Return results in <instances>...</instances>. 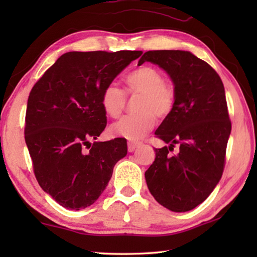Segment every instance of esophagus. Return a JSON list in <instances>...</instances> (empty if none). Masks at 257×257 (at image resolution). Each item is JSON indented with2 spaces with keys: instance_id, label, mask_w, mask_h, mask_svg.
<instances>
[{
  "instance_id": "34e87169",
  "label": "esophagus",
  "mask_w": 257,
  "mask_h": 257,
  "mask_svg": "<svg viewBox=\"0 0 257 257\" xmlns=\"http://www.w3.org/2000/svg\"><path fill=\"white\" fill-rule=\"evenodd\" d=\"M139 145H141V144H139V143H137V142H128V151L134 152Z\"/></svg>"
}]
</instances>
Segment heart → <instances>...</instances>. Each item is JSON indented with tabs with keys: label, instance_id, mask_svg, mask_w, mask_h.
Here are the masks:
<instances>
[{
	"label": "heart",
	"instance_id": "heart-1",
	"mask_svg": "<svg viewBox=\"0 0 257 257\" xmlns=\"http://www.w3.org/2000/svg\"><path fill=\"white\" fill-rule=\"evenodd\" d=\"M125 85L130 94H141L138 102V114L127 115L113 123L110 132L115 137L138 141L153 129L155 115L164 119L170 114L176 102L175 88L164 81L158 69L141 67L129 73ZM127 96L120 87L111 82L104 88L101 104L104 112L111 118H118L125 106Z\"/></svg>",
	"mask_w": 257,
	"mask_h": 257
}]
</instances>
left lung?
<instances>
[{"mask_svg":"<svg viewBox=\"0 0 257 257\" xmlns=\"http://www.w3.org/2000/svg\"><path fill=\"white\" fill-rule=\"evenodd\" d=\"M151 62L168 73L176 102L155 135L165 144L145 172L151 194L172 212L193 210L210 196L222 177L231 133L222 80L210 64L188 51H149ZM177 144V155L168 153Z\"/></svg>","mask_w":257,"mask_h":257,"instance_id":"1","label":"left lung"}]
</instances>
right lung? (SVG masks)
<instances>
[{"mask_svg": "<svg viewBox=\"0 0 257 257\" xmlns=\"http://www.w3.org/2000/svg\"><path fill=\"white\" fill-rule=\"evenodd\" d=\"M68 52L33 87L26 112L25 139L38 184L68 210L97 201L115 163L127 155L123 138L94 142L106 127L101 96L105 87L142 55Z\"/></svg>", "mask_w": 257, "mask_h": 257, "instance_id": "add662e5", "label": "right lung"}]
</instances>
